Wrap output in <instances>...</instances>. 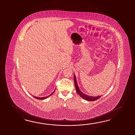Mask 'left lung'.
Instances as JSON below:
<instances>
[{"mask_svg":"<svg viewBox=\"0 0 135 135\" xmlns=\"http://www.w3.org/2000/svg\"><path fill=\"white\" fill-rule=\"evenodd\" d=\"M74 80L75 86L76 90V92L79 95L81 98H83L84 99L86 100L90 101H93L98 100V98H100L101 96H98V97H93V96H89L88 95L84 94L83 93L81 92L79 89L78 85L76 79V76L74 75Z\"/></svg>","mask_w":135,"mask_h":135,"instance_id":"1","label":"left lung"}]
</instances>
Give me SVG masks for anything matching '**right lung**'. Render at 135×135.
<instances>
[{
    "instance_id": "1",
    "label": "right lung",
    "mask_w": 135,
    "mask_h": 135,
    "mask_svg": "<svg viewBox=\"0 0 135 135\" xmlns=\"http://www.w3.org/2000/svg\"><path fill=\"white\" fill-rule=\"evenodd\" d=\"M55 91H54V92H52V94H51L50 95H48V96H47V97H41V98H40V97H34V96H33V97H34V98H36V99H38V100H42V99H46V98H49V97L50 96H51V95H52L54 93V92H55Z\"/></svg>"
}]
</instances>
